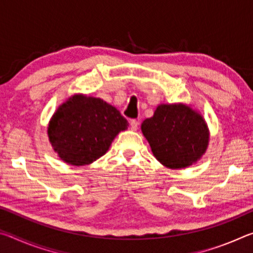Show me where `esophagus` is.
I'll list each match as a JSON object with an SVG mask.
<instances>
[{"label": "esophagus", "instance_id": "1", "mask_svg": "<svg viewBox=\"0 0 253 253\" xmlns=\"http://www.w3.org/2000/svg\"><path fill=\"white\" fill-rule=\"evenodd\" d=\"M129 124H130V129L131 130H136L137 128H138V122H137L136 119H131Z\"/></svg>", "mask_w": 253, "mask_h": 253}]
</instances>
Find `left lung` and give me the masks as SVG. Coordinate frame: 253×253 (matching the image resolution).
I'll return each mask as SVG.
<instances>
[{
	"mask_svg": "<svg viewBox=\"0 0 253 253\" xmlns=\"http://www.w3.org/2000/svg\"><path fill=\"white\" fill-rule=\"evenodd\" d=\"M154 156L169 169L190 166L203 155L209 131L202 116L184 105H161L142 123Z\"/></svg>",
	"mask_w": 253,
	"mask_h": 253,
	"instance_id": "obj_1",
	"label": "left lung"
}]
</instances>
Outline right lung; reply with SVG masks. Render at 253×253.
Instances as JSON below:
<instances>
[{
    "instance_id": "right-lung-1",
    "label": "right lung",
    "mask_w": 253,
    "mask_h": 253,
    "mask_svg": "<svg viewBox=\"0 0 253 253\" xmlns=\"http://www.w3.org/2000/svg\"><path fill=\"white\" fill-rule=\"evenodd\" d=\"M128 122L119 111L100 98L74 96L55 111L48 135L50 143L71 165H88L105 155Z\"/></svg>"
}]
</instances>
